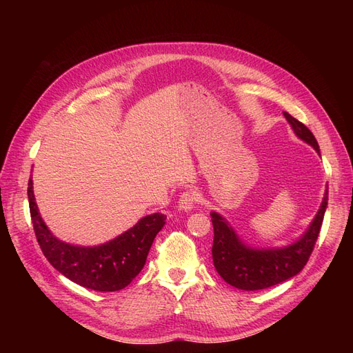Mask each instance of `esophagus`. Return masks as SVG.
Segmentation results:
<instances>
[{
  "label": "esophagus",
  "mask_w": 353,
  "mask_h": 353,
  "mask_svg": "<svg viewBox=\"0 0 353 353\" xmlns=\"http://www.w3.org/2000/svg\"><path fill=\"white\" fill-rule=\"evenodd\" d=\"M197 200H199V194L196 193V191H185V193H183V196L179 197L178 208L185 210V212L193 210Z\"/></svg>",
  "instance_id": "esophagus-1"
}]
</instances>
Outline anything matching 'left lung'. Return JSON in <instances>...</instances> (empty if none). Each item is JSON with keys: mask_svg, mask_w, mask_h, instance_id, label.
I'll return each instance as SVG.
<instances>
[{"mask_svg": "<svg viewBox=\"0 0 353 353\" xmlns=\"http://www.w3.org/2000/svg\"><path fill=\"white\" fill-rule=\"evenodd\" d=\"M287 122L294 134L312 145L319 153V145L314 134L297 119L284 112ZM328 201V188L321 206L302 239L281 249H252L240 241L237 234L228 225L219 213L212 212L213 245L212 258L218 274L232 287L240 290H262L275 284L287 281L303 270L311 258L316 239L321 231L324 213Z\"/></svg>", "mask_w": 353, "mask_h": 353, "instance_id": "8db88e82", "label": "left lung"}]
</instances>
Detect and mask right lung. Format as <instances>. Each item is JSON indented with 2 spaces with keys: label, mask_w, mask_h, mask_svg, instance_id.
I'll return each instance as SVG.
<instances>
[{
  "label": "right lung",
  "mask_w": 353,
  "mask_h": 353,
  "mask_svg": "<svg viewBox=\"0 0 353 353\" xmlns=\"http://www.w3.org/2000/svg\"><path fill=\"white\" fill-rule=\"evenodd\" d=\"M32 188L30 178L28 183L29 210L42 253L66 279L91 290L116 292L130 284L143 270L153 240L166 221L162 213H153L112 241L94 248H81L52 236L39 215Z\"/></svg>",
  "instance_id": "right-lung-1"
}]
</instances>
